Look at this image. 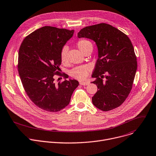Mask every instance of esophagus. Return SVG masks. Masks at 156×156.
I'll return each instance as SVG.
<instances>
[{"instance_id": "obj_1", "label": "esophagus", "mask_w": 156, "mask_h": 156, "mask_svg": "<svg viewBox=\"0 0 156 156\" xmlns=\"http://www.w3.org/2000/svg\"><path fill=\"white\" fill-rule=\"evenodd\" d=\"M90 84V82L88 81H80V84L83 86H85V85H88Z\"/></svg>"}]
</instances>
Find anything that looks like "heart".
<instances>
[{"label":"heart","mask_w":156,"mask_h":156,"mask_svg":"<svg viewBox=\"0 0 156 156\" xmlns=\"http://www.w3.org/2000/svg\"><path fill=\"white\" fill-rule=\"evenodd\" d=\"M76 46L79 50L83 53H85L90 48H93V44L90 41L87 39H80L77 43ZM68 47H63L60 52V59L63 63L67 62ZM88 74V67L87 66H76L70 71V75L74 78L83 80L85 79Z\"/></svg>","instance_id":"obj_1"}]
</instances>
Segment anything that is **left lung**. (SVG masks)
Wrapping results in <instances>:
<instances>
[{
	"label": "left lung",
	"mask_w": 156,
	"mask_h": 156,
	"mask_svg": "<svg viewBox=\"0 0 156 156\" xmlns=\"http://www.w3.org/2000/svg\"><path fill=\"white\" fill-rule=\"evenodd\" d=\"M78 37L93 40L98 47V58L92 75L98 91L92 97L93 104L103 111L119 107L131 92L137 67L130 39L105 23L83 28Z\"/></svg>",
	"instance_id": "8db88e82"
}]
</instances>
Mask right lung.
Wrapping results in <instances>:
<instances>
[{"label": "right lung", "mask_w": 156, "mask_h": 156, "mask_svg": "<svg viewBox=\"0 0 156 156\" xmlns=\"http://www.w3.org/2000/svg\"><path fill=\"white\" fill-rule=\"evenodd\" d=\"M73 33L45 26L27 36L20 47L18 71L22 85L30 100L43 110L58 112L65 108L79 85L76 80L55 81V75L68 77L58 72L60 52Z\"/></svg>", "instance_id": "right-lung-1"}]
</instances>
